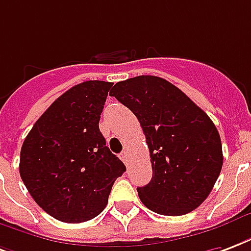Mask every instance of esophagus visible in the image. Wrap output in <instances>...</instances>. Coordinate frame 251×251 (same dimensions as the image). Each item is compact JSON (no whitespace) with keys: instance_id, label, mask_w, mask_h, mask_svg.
Masks as SVG:
<instances>
[{"instance_id":"34e87169","label":"esophagus","mask_w":251,"mask_h":251,"mask_svg":"<svg viewBox=\"0 0 251 251\" xmlns=\"http://www.w3.org/2000/svg\"><path fill=\"white\" fill-rule=\"evenodd\" d=\"M122 159V162L125 164H127V160H129V155H127V151H122L121 156H120Z\"/></svg>"}]
</instances>
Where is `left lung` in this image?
<instances>
[{"mask_svg": "<svg viewBox=\"0 0 251 251\" xmlns=\"http://www.w3.org/2000/svg\"><path fill=\"white\" fill-rule=\"evenodd\" d=\"M138 118L150 150L152 179L139 199L155 213L181 216L196 209L223 167L220 134L188 96L158 76L118 81L109 93Z\"/></svg>", "mask_w": 251, "mask_h": 251, "instance_id": "1", "label": "left lung"}]
</instances>
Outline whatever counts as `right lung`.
Returning <instances> with one entry per match:
<instances>
[{
  "mask_svg": "<svg viewBox=\"0 0 251 251\" xmlns=\"http://www.w3.org/2000/svg\"><path fill=\"white\" fill-rule=\"evenodd\" d=\"M112 85L89 80L68 89L34 124L21 149L22 181L36 204L63 223L100 215L126 171L99 127Z\"/></svg>",
  "mask_w": 251,
  "mask_h": 251,
  "instance_id": "obj_1",
  "label": "right lung"
}]
</instances>
